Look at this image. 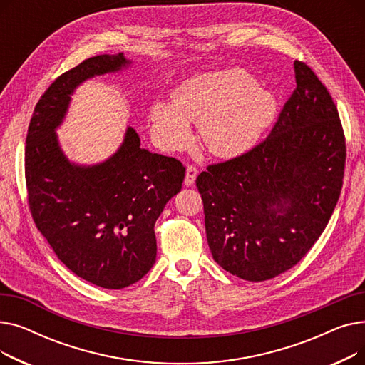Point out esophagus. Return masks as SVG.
I'll return each instance as SVG.
<instances>
[{
  "label": "esophagus",
  "mask_w": 365,
  "mask_h": 365,
  "mask_svg": "<svg viewBox=\"0 0 365 365\" xmlns=\"http://www.w3.org/2000/svg\"><path fill=\"white\" fill-rule=\"evenodd\" d=\"M198 176V170L194 165H187L186 168V175H185V185L186 186H192L195 183V179Z\"/></svg>",
  "instance_id": "1"
}]
</instances>
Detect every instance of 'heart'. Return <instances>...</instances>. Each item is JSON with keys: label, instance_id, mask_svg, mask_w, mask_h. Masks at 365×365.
Returning <instances> with one entry per match:
<instances>
[{"label": "heart", "instance_id": "1", "mask_svg": "<svg viewBox=\"0 0 365 365\" xmlns=\"http://www.w3.org/2000/svg\"><path fill=\"white\" fill-rule=\"evenodd\" d=\"M277 115L274 94L244 69L204 72L182 81L171 91V103L149 106L153 140L163 149L182 146L189 123L198 124V136L212 155L232 160L244 155L269 128Z\"/></svg>", "mask_w": 365, "mask_h": 365}]
</instances>
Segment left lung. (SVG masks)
<instances>
[{
	"instance_id": "obj_1",
	"label": "left lung",
	"mask_w": 365,
	"mask_h": 365,
	"mask_svg": "<svg viewBox=\"0 0 365 365\" xmlns=\"http://www.w3.org/2000/svg\"><path fill=\"white\" fill-rule=\"evenodd\" d=\"M267 139L197 178L215 262L245 281L289 271L311 250L337 204L346 146L337 108L309 66Z\"/></svg>"
}]
</instances>
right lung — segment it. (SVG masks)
Here are the masks:
<instances>
[{"label": "right lung", "mask_w": 365, "mask_h": 365, "mask_svg": "<svg viewBox=\"0 0 365 365\" xmlns=\"http://www.w3.org/2000/svg\"><path fill=\"white\" fill-rule=\"evenodd\" d=\"M131 63L123 53L102 54L61 75L35 106L25 149L28 198L38 231L71 272L110 290L138 282L155 263L153 226L180 192L185 167L140 148L133 127L105 161L73 163L56 130L83 83Z\"/></svg>", "instance_id": "1"}]
</instances>
